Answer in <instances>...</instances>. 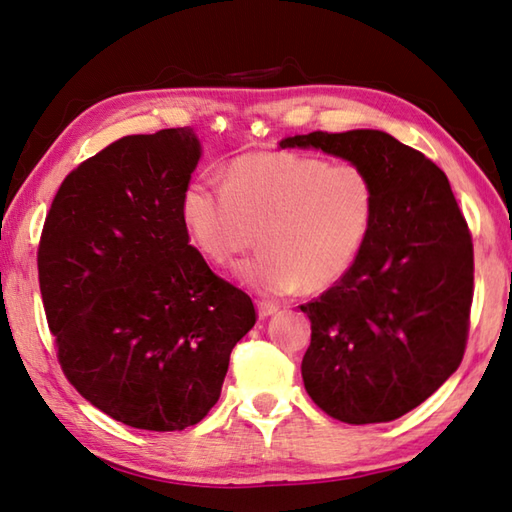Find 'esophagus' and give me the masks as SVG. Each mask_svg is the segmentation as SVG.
Segmentation results:
<instances>
[{
  "instance_id": "esophagus-1",
  "label": "esophagus",
  "mask_w": 512,
  "mask_h": 512,
  "mask_svg": "<svg viewBox=\"0 0 512 512\" xmlns=\"http://www.w3.org/2000/svg\"><path fill=\"white\" fill-rule=\"evenodd\" d=\"M256 307H258V316L260 318H269V316H274L276 311H278V305H274V302H267V300H258Z\"/></svg>"
}]
</instances>
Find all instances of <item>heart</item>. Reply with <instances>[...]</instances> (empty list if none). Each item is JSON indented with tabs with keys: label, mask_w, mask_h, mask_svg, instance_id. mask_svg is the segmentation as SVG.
I'll list each match as a JSON object with an SVG mask.
<instances>
[{
	"label": "heart",
	"mask_w": 512,
	"mask_h": 512,
	"mask_svg": "<svg viewBox=\"0 0 512 512\" xmlns=\"http://www.w3.org/2000/svg\"><path fill=\"white\" fill-rule=\"evenodd\" d=\"M378 212V192L356 163H329L298 152H249L229 163L225 185L196 176L181 194L192 243L227 265L258 243L236 274L263 296L300 285L322 291L356 265Z\"/></svg>",
	"instance_id": "b5f03b06"
}]
</instances>
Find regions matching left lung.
Wrapping results in <instances>:
<instances>
[{
  "label": "left lung",
  "mask_w": 512,
  "mask_h": 512,
  "mask_svg": "<svg viewBox=\"0 0 512 512\" xmlns=\"http://www.w3.org/2000/svg\"><path fill=\"white\" fill-rule=\"evenodd\" d=\"M280 148H318L369 172L378 192L356 265L316 300L302 358L309 398L333 420L378 424L420 406L460 367L473 305V238L446 174L380 130L309 132Z\"/></svg>",
  "instance_id": "obj_1"
}]
</instances>
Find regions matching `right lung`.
I'll return each mask as SVG.
<instances>
[{"label":"right lung","mask_w":512,"mask_h":512,"mask_svg":"<svg viewBox=\"0 0 512 512\" xmlns=\"http://www.w3.org/2000/svg\"><path fill=\"white\" fill-rule=\"evenodd\" d=\"M190 128L130 134L72 170L37 249L57 360L90 404L143 431H183L221 398L254 302L190 245Z\"/></svg>","instance_id":"right-lung-1"}]
</instances>
